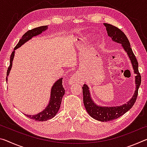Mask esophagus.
Segmentation results:
<instances>
[{
	"label": "esophagus",
	"instance_id": "1",
	"mask_svg": "<svg viewBox=\"0 0 147 147\" xmlns=\"http://www.w3.org/2000/svg\"><path fill=\"white\" fill-rule=\"evenodd\" d=\"M80 80V74L75 73L71 77L70 80H69V82L71 84L76 83L78 82Z\"/></svg>",
	"mask_w": 147,
	"mask_h": 147
}]
</instances>
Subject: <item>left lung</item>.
Wrapping results in <instances>:
<instances>
[{
  "label": "left lung",
  "mask_w": 147,
  "mask_h": 147,
  "mask_svg": "<svg viewBox=\"0 0 147 147\" xmlns=\"http://www.w3.org/2000/svg\"><path fill=\"white\" fill-rule=\"evenodd\" d=\"M104 25L106 26L108 36L110 37L113 41L122 45V47H123L124 50L127 53L129 58L130 59L134 73L136 74L135 80L136 90L134 92V96L127 103L120 106L102 107L96 105V104L94 103L91 97L88 86L86 84H84L82 87L84 104L89 115L97 121L107 122L113 121L114 119L119 118V117L127 112L129 109L134 106L138 94V89L141 84V77L138 71V62L137 61L135 55H134L132 49L130 47V42H129L126 35L120 29H119L117 27L115 26L108 23H104Z\"/></svg>",
  "instance_id": "8db88e82"
}]
</instances>
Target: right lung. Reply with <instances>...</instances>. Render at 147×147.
<instances>
[{
  "instance_id": "add662e5",
  "label": "right lung",
  "mask_w": 147,
  "mask_h": 147,
  "mask_svg": "<svg viewBox=\"0 0 147 147\" xmlns=\"http://www.w3.org/2000/svg\"><path fill=\"white\" fill-rule=\"evenodd\" d=\"M48 28L47 26H42L35 28L32 30H30L28 32H26L23 36L21 39H20L19 43H17V45L13 49V51L12 52L10 56V63L8 67V71H7V76H6V81H8V76L9 74L11 67H12V61L13 60L14 54H15V50L19 48L20 47L23 45L24 43L28 41L30 39H31L33 37L38 36V35L41 34L42 32L45 31ZM62 78H59L58 80H57L53 86L52 87L51 92V98H50L49 103L45 109L41 112L39 113L36 115H26L28 117L32 119H34L35 121H45L51 119L53 118L54 116L58 113L59 108H60L62 97L65 94V89L62 85Z\"/></svg>"
}]
</instances>
